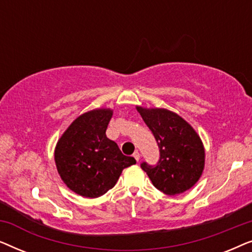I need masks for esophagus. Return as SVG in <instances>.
<instances>
[{"label":"esophagus","instance_id":"esophagus-1","mask_svg":"<svg viewBox=\"0 0 252 252\" xmlns=\"http://www.w3.org/2000/svg\"><path fill=\"white\" fill-rule=\"evenodd\" d=\"M133 157L135 158L136 161H139V159H140V153H139V151H135V153L133 154Z\"/></svg>","mask_w":252,"mask_h":252}]
</instances>
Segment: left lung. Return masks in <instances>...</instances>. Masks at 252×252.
Returning <instances> with one entry per match:
<instances>
[{
  "label": "left lung",
  "instance_id": "obj_1",
  "mask_svg": "<svg viewBox=\"0 0 252 252\" xmlns=\"http://www.w3.org/2000/svg\"><path fill=\"white\" fill-rule=\"evenodd\" d=\"M159 148L155 165L141 163V168L158 190L166 195L181 194L198 181L204 168V148L189 124L177 113L165 109L137 106Z\"/></svg>",
  "mask_w": 252,
  "mask_h": 252
}]
</instances>
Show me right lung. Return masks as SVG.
Listing matches in <instances>:
<instances>
[{
    "mask_svg": "<svg viewBox=\"0 0 252 252\" xmlns=\"http://www.w3.org/2000/svg\"><path fill=\"white\" fill-rule=\"evenodd\" d=\"M112 111L93 110L78 117L65 130L55 150L62 180L71 190L89 198L104 195L116 185L124 168L136 160L125 156L105 132Z\"/></svg>",
    "mask_w": 252,
    "mask_h": 252,
    "instance_id": "add662e5",
    "label": "right lung"
}]
</instances>
